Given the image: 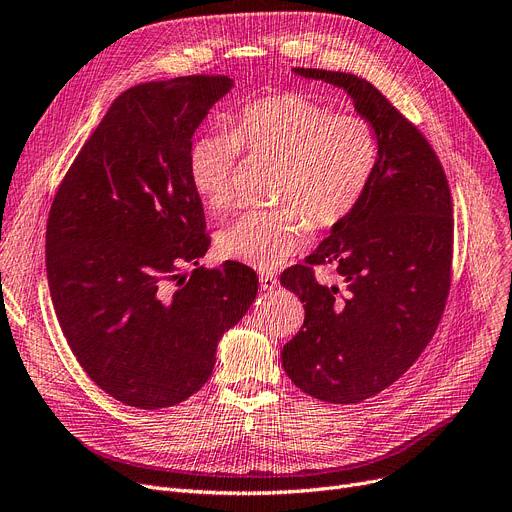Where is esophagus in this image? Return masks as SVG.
Segmentation results:
<instances>
[{
    "label": "esophagus",
    "mask_w": 512,
    "mask_h": 512,
    "mask_svg": "<svg viewBox=\"0 0 512 512\" xmlns=\"http://www.w3.org/2000/svg\"><path fill=\"white\" fill-rule=\"evenodd\" d=\"M259 284H261L263 291H274V288L278 286V280H276L274 274H261Z\"/></svg>",
    "instance_id": "obj_1"
}]
</instances>
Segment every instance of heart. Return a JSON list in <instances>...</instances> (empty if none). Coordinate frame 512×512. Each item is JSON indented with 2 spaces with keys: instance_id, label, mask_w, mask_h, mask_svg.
<instances>
[{
  "instance_id": "heart-1",
  "label": "heart",
  "mask_w": 512,
  "mask_h": 512,
  "mask_svg": "<svg viewBox=\"0 0 512 512\" xmlns=\"http://www.w3.org/2000/svg\"><path fill=\"white\" fill-rule=\"evenodd\" d=\"M240 148L280 161L276 209L247 211L217 236L226 259L274 270L320 228L339 224L360 205L379 161L372 125L305 94H280L244 106L232 129L198 136L188 152L190 184L201 201L224 211L234 201V167ZM306 212L303 214L302 211Z\"/></svg>"
}]
</instances>
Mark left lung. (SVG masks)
Masks as SVG:
<instances>
[{"label":"left lung","instance_id":"8db88e82","mask_svg":"<svg viewBox=\"0 0 512 512\" xmlns=\"http://www.w3.org/2000/svg\"><path fill=\"white\" fill-rule=\"evenodd\" d=\"M293 73L343 90L379 144L360 205L305 265L280 276L305 303L303 326L282 349L288 379L322 402L358 404L395 383L435 335L452 276V196L431 144L372 83L339 71ZM311 264H332L344 284L320 285Z\"/></svg>","mask_w":512,"mask_h":512}]
</instances>
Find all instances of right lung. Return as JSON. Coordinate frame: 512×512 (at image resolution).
Returning a JSON list of instances; mask_svg holds the SVG:
<instances>
[{
	"label": "right lung",
	"mask_w": 512,
	"mask_h": 512,
	"mask_svg": "<svg viewBox=\"0 0 512 512\" xmlns=\"http://www.w3.org/2000/svg\"><path fill=\"white\" fill-rule=\"evenodd\" d=\"M232 87L192 75L123 92L52 203L46 270L60 328L87 376L125 406L194 395L257 297V274L238 261L180 272L211 244L188 173L192 136Z\"/></svg>",
	"instance_id": "right-lung-1"
}]
</instances>
